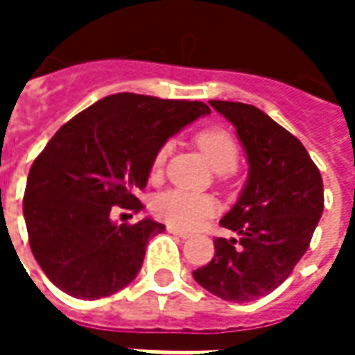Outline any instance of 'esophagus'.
I'll use <instances>...</instances> for the list:
<instances>
[{"label":"esophagus","instance_id":"1","mask_svg":"<svg viewBox=\"0 0 355 355\" xmlns=\"http://www.w3.org/2000/svg\"><path fill=\"white\" fill-rule=\"evenodd\" d=\"M167 232H169V234H175V236H178V238L182 239L190 238V232L182 230V228H177V226H167Z\"/></svg>","mask_w":355,"mask_h":355}]
</instances>
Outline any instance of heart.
<instances>
[{
	"label": "heart",
	"mask_w": 355,
	"mask_h": 355,
	"mask_svg": "<svg viewBox=\"0 0 355 355\" xmlns=\"http://www.w3.org/2000/svg\"><path fill=\"white\" fill-rule=\"evenodd\" d=\"M198 146L205 154L213 169L218 173H228L238 165L239 148L232 135L224 129H207L198 135ZM171 152V144H163L154 162H152V175H162L167 155ZM216 203L211 196L205 193L184 192V190H169L159 193L152 203V211L157 218L177 228H196L200 226L207 216L215 213Z\"/></svg>",
	"instance_id": "obj_1"
}]
</instances>
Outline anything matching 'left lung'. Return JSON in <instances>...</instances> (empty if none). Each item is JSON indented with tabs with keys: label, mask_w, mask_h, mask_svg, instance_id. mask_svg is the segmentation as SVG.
Returning <instances> with one entry per match:
<instances>
[{
	"label": "left lung",
	"mask_w": 355,
	"mask_h": 355,
	"mask_svg": "<svg viewBox=\"0 0 355 355\" xmlns=\"http://www.w3.org/2000/svg\"><path fill=\"white\" fill-rule=\"evenodd\" d=\"M209 104L236 127L249 175L220 220L236 238H216L213 261L193 270V279L223 300L251 302L279 287L308 251L323 213V180L302 142L262 110Z\"/></svg>",
	"instance_id": "1"
}]
</instances>
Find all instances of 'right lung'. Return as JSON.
Listing matches in <instances>:
<instances>
[{"label": "right lung", "mask_w": 355, "mask_h": 355, "mask_svg": "<svg viewBox=\"0 0 355 355\" xmlns=\"http://www.w3.org/2000/svg\"><path fill=\"white\" fill-rule=\"evenodd\" d=\"M198 101L110 94L64 123L35 157L24 192V220L35 261L66 295L110 297L137 277L148 239L162 223L112 220V207L139 213L157 150L198 117Z\"/></svg>", "instance_id": "1"}]
</instances>
